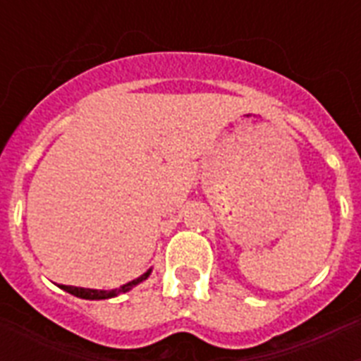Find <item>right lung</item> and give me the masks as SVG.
I'll return each mask as SVG.
<instances>
[{
	"mask_svg": "<svg viewBox=\"0 0 361 361\" xmlns=\"http://www.w3.org/2000/svg\"><path fill=\"white\" fill-rule=\"evenodd\" d=\"M152 274V269H147L146 274L140 275L138 279L135 281H129V283H125L123 286L120 288H114V290H95V288H80V286H67V285H61L65 292H69L73 296L76 298H82V300H109V298H114V296H120V294H125V292H129L133 286H136L138 283L142 281H146Z\"/></svg>",
	"mask_w": 361,
	"mask_h": 361,
	"instance_id": "1",
	"label": "right lung"
}]
</instances>
